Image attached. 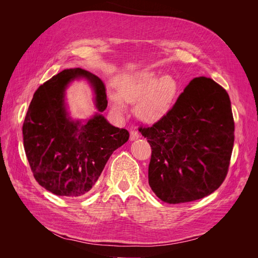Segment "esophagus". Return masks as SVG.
I'll list each match as a JSON object with an SVG mask.
<instances>
[{
    "instance_id": "obj_1",
    "label": "esophagus",
    "mask_w": 258,
    "mask_h": 258,
    "mask_svg": "<svg viewBox=\"0 0 258 258\" xmlns=\"http://www.w3.org/2000/svg\"><path fill=\"white\" fill-rule=\"evenodd\" d=\"M139 138H140V135H139L138 131H136V130L130 131V140H131V141H136V140H138Z\"/></svg>"
}]
</instances>
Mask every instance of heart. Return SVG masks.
Instances as JSON below:
<instances>
[{"mask_svg":"<svg viewBox=\"0 0 258 258\" xmlns=\"http://www.w3.org/2000/svg\"><path fill=\"white\" fill-rule=\"evenodd\" d=\"M115 90L107 93L108 100L116 112H124V102L134 103L136 115L144 121L162 118L174 101L177 85L171 75L157 77L152 71L124 73L114 79Z\"/></svg>","mask_w":258,"mask_h":258,"instance_id":"1","label":"heart"}]
</instances>
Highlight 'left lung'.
<instances>
[{
    "mask_svg": "<svg viewBox=\"0 0 258 258\" xmlns=\"http://www.w3.org/2000/svg\"><path fill=\"white\" fill-rule=\"evenodd\" d=\"M139 130L152 147L148 184L163 202L198 200L224 182L235 122L228 93L213 80L194 79L160 120Z\"/></svg>",
    "mask_w": 258,
    "mask_h": 258,
    "instance_id": "left-lung-1",
    "label": "left lung"
}]
</instances>
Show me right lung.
Returning a JSON list of instances; mask_svg holds the SVG:
<instances>
[{
    "label": "right lung",
    "mask_w": 258,
    "mask_h": 258,
    "mask_svg": "<svg viewBox=\"0 0 258 258\" xmlns=\"http://www.w3.org/2000/svg\"><path fill=\"white\" fill-rule=\"evenodd\" d=\"M89 82L95 95L96 114L73 120L65 90L74 80ZM107 106L103 82L86 70L67 69L35 91L22 126L23 146L37 183L57 195H87L113 152L128 141L126 129L114 127L102 115Z\"/></svg>",
    "instance_id": "obj_1"
}]
</instances>
